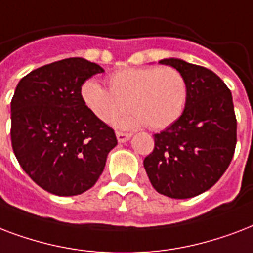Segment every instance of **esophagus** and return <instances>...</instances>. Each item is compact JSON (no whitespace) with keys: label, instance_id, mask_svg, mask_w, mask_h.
<instances>
[{"label":"esophagus","instance_id":"34e87169","mask_svg":"<svg viewBox=\"0 0 253 253\" xmlns=\"http://www.w3.org/2000/svg\"><path fill=\"white\" fill-rule=\"evenodd\" d=\"M116 137L119 142H126L130 138V133L125 132H116Z\"/></svg>","mask_w":253,"mask_h":253}]
</instances>
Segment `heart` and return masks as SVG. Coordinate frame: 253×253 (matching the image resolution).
<instances>
[{
    "mask_svg": "<svg viewBox=\"0 0 253 253\" xmlns=\"http://www.w3.org/2000/svg\"><path fill=\"white\" fill-rule=\"evenodd\" d=\"M108 89L95 82L82 87V99L99 120L113 123L125 112L123 126L146 125L160 130L179 119L187 103L189 87L182 72L173 67H128L111 74Z\"/></svg>",
    "mask_w": 253,
    "mask_h": 253,
    "instance_id": "1",
    "label": "heart"
}]
</instances>
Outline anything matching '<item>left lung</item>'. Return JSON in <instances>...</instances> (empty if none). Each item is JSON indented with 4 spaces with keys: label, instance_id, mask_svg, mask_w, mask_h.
Wrapping results in <instances>:
<instances>
[{
    "label": "left lung",
    "instance_id": "8db88e82",
    "mask_svg": "<svg viewBox=\"0 0 253 253\" xmlns=\"http://www.w3.org/2000/svg\"><path fill=\"white\" fill-rule=\"evenodd\" d=\"M183 74L189 96L175 123L154 134V149L144 160L149 181L175 199L197 197L220 179L234 157L236 116L232 95L209 68L181 59L160 60Z\"/></svg>",
    "mask_w": 253,
    "mask_h": 253
}]
</instances>
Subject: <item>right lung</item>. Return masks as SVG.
Instances as JSON below:
<instances>
[{"label": "right lung", "mask_w": 253, "mask_h": 253, "mask_svg": "<svg viewBox=\"0 0 253 253\" xmlns=\"http://www.w3.org/2000/svg\"><path fill=\"white\" fill-rule=\"evenodd\" d=\"M104 72L83 58L46 64L23 76L11 99V146L29 177L59 197L91 189L117 145L109 125L82 99V85Z\"/></svg>", "instance_id": "obj_1"}]
</instances>
